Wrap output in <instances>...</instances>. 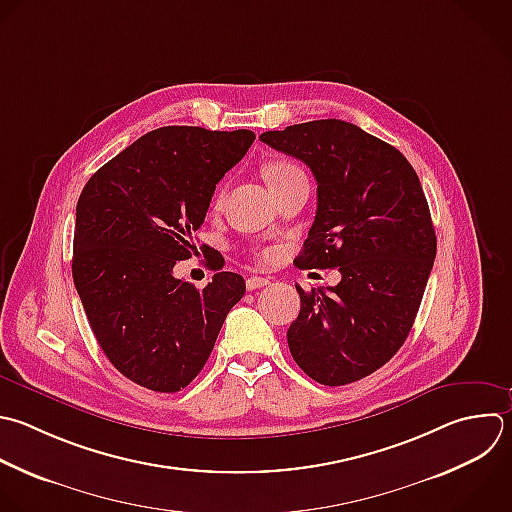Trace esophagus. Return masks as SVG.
<instances>
[{
	"mask_svg": "<svg viewBox=\"0 0 512 512\" xmlns=\"http://www.w3.org/2000/svg\"><path fill=\"white\" fill-rule=\"evenodd\" d=\"M268 284H270V278H262V276H250L246 280L248 290H256V288H262V286H268Z\"/></svg>",
	"mask_w": 512,
	"mask_h": 512,
	"instance_id": "1",
	"label": "esophagus"
}]
</instances>
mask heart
<instances>
[{
  "instance_id": "b5f03b06",
  "label": "heart",
  "mask_w": 512,
  "mask_h": 512,
  "mask_svg": "<svg viewBox=\"0 0 512 512\" xmlns=\"http://www.w3.org/2000/svg\"><path fill=\"white\" fill-rule=\"evenodd\" d=\"M294 176H302V170L296 164L288 162V160H274V162H268L264 166V178L268 180L270 188L278 186V184H282V182H286ZM222 198H224V186H220V190L216 194V202H222ZM262 258H270V252H264Z\"/></svg>"
}]
</instances>
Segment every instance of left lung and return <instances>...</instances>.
Instances as JSON below:
<instances>
[{"instance_id":"1","label":"left lung","mask_w":512,"mask_h":512,"mask_svg":"<svg viewBox=\"0 0 512 512\" xmlns=\"http://www.w3.org/2000/svg\"><path fill=\"white\" fill-rule=\"evenodd\" d=\"M304 162L318 184L300 268H338L336 286L300 294L288 328L296 364L342 386L384 366L404 344L432 264L436 234L420 180L390 144L342 120H314L260 136Z\"/></svg>"}]
</instances>
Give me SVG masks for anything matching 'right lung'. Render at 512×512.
Here are the masks:
<instances>
[{
	"label": "right lung",
	"instance_id": "right-lung-1",
	"mask_svg": "<svg viewBox=\"0 0 512 512\" xmlns=\"http://www.w3.org/2000/svg\"><path fill=\"white\" fill-rule=\"evenodd\" d=\"M254 140L250 130L158 128L104 164L80 194L74 284L108 360L144 388L188 386L246 292L240 274L218 272L196 288L174 266L192 256L216 184Z\"/></svg>",
	"mask_w": 512,
	"mask_h": 512
}]
</instances>
